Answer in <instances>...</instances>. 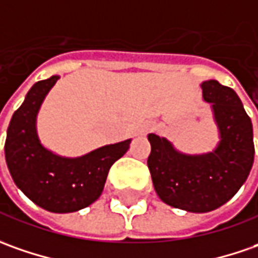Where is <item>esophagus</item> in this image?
I'll use <instances>...</instances> for the list:
<instances>
[{
    "mask_svg": "<svg viewBox=\"0 0 258 258\" xmlns=\"http://www.w3.org/2000/svg\"><path fill=\"white\" fill-rule=\"evenodd\" d=\"M154 128H156V124L150 121V122H147V124L143 125V128H141V134H143V136H146V134H148L150 131H153Z\"/></svg>",
    "mask_w": 258,
    "mask_h": 258,
    "instance_id": "obj_1",
    "label": "esophagus"
}]
</instances>
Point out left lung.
<instances>
[{"label": "left lung", "mask_w": 258, "mask_h": 258, "mask_svg": "<svg viewBox=\"0 0 258 258\" xmlns=\"http://www.w3.org/2000/svg\"><path fill=\"white\" fill-rule=\"evenodd\" d=\"M201 88L218 131L211 151L182 153L165 137L148 134L151 153L147 165L157 196L190 213H209L233 199L254 161L253 124L238 95L216 80L203 81Z\"/></svg>", "instance_id": "1"}]
</instances>
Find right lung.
Instances as JSON below:
<instances>
[{
	"mask_svg": "<svg viewBox=\"0 0 258 258\" xmlns=\"http://www.w3.org/2000/svg\"><path fill=\"white\" fill-rule=\"evenodd\" d=\"M59 76L32 85L7 130L5 161L15 185L41 209L74 213L101 196L111 165L130 148L131 138L80 157H64L41 143L37 117Z\"/></svg>",
	"mask_w": 258,
	"mask_h": 258,
	"instance_id": "1",
	"label": "right lung"
}]
</instances>
